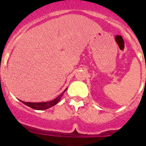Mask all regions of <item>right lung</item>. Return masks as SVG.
I'll list each match as a JSON object with an SVG mask.
<instances>
[{
	"mask_svg": "<svg viewBox=\"0 0 146 146\" xmlns=\"http://www.w3.org/2000/svg\"><path fill=\"white\" fill-rule=\"evenodd\" d=\"M66 89H67V88H66V89L64 90L62 93L58 97V98H56V99H54V100H51V101L50 102H38V103H36V102H25L21 101V100H20V101H21L22 103L24 104L27 106L33 108V109L41 110H46L57 104L58 103V102H60V99H61L62 97L63 96L64 93H65V91H66Z\"/></svg>",
	"mask_w": 146,
	"mask_h": 146,
	"instance_id": "1",
	"label": "right lung"
}]
</instances>
